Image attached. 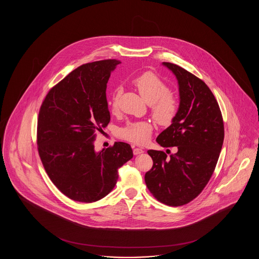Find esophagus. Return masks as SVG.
I'll return each instance as SVG.
<instances>
[{
	"instance_id": "obj_1",
	"label": "esophagus",
	"mask_w": 259,
	"mask_h": 259,
	"mask_svg": "<svg viewBox=\"0 0 259 259\" xmlns=\"http://www.w3.org/2000/svg\"><path fill=\"white\" fill-rule=\"evenodd\" d=\"M143 152H144V150H143L142 148H133V153H134V155H139V154H141V153H143Z\"/></svg>"
}]
</instances>
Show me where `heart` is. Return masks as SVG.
<instances>
[{"mask_svg":"<svg viewBox=\"0 0 259 259\" xmlns=\"http://www.w3.org/2000/svg\"><path fill=\"white\" fill-rule=\"evenodd\" d=\"M133 84L138 89L141 96L150 104L151 112L157 122L162 125L171 123L178 111V101L169 93V88L164 81L152 73L136 77ZM121 88L116 87L110 96V108L112 112L118 110ZM153 131V124L148 120L131 121L126 124L119 131L120 137L135 144L147 143Z\"/></svg>","mask_w":259,"mask_h":259,"instance_id":"heart-1","label":"heart"}]
</instances>
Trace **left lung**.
<instances>
[{"label": "left lung", "instance_id": "obj_1", "mask_svg": "<svg viewBox=\"0 0 259 259\" xmlns=\"http://www.w3.org/2000/svg\"><path fill=\"white\" fill-rule=\"evenodd\" d=\"M163 66L175 74L180 105L172 124L156 142L177 147V153L148 150L153 166L145 176L149 191L161 203L178 207L197 197L209 183L224 139L222 111L207 84L184 68L168 62Z\"/></svg>", "mask_w": 259, "mask_h": 259}]
</instances>
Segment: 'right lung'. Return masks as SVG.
<instances>
[{
	"mask_svg": "<svg viewBox=\"0 0 259 259\" xmlns=\"http://www.w3.org/2000/svg\"><path fill=\"white\" fill-rule=\"evenodd\" d=\"M118 60L79 66L50 89L37 119V149L51 182L67 197L92 203L108 195L118 169L133 157L130 145L115 142L96 151L95 133L111 120L106 89Z\"/></svg>",
	"mask_w": 259,
	"mask_h": 259,
	"instance_id": "obj_1",
	"label": "right lung"
}]
</instances>
